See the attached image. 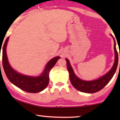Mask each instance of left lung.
Segmentation results:
<instances>
[{"mask_svg":"<svg viewBox=\"0 0 120 120\" xmlns=\"http://www.w3.org/2000/svg\"><path fill=\"white\" fill-rule=\"evenodd\" d=\"M114 49H115V60L112 69L104 76L101 77V78L96 79V80L91 81H85L77 77L76 75L74 73V71H73L71 64H70L69 61L68 59H66L67 69H68L69 73L70 81H71V85L73 86L78 91L86 93H96V92L103 89L104 87V86H105L112 79L116 71L117 68L118 56L117 51L116 47L115 42V44H114Z\"/></svg>","mask_w":120,"mask_h":120,"instance_id":"obj_1","label":"left lung"}]
</instances>
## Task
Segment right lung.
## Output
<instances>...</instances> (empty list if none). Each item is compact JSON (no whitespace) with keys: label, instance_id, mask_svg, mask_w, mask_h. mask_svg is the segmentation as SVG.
<instances>
[{"label":"right lung","instance_id":"1","mask_svg":"<svg viewBox=\"0 0 120 120\" xmlns=\"http://www.w3.org/2000/svg\"><path fill=\"white\" fill-rule=\"evenodd\" d=\"M9 37L5 40L2 48V63L4 71L8 79L15 86L21 90L31 93H37L46 89L49 83V73L60 57L51 59L47 64L46 68L41 75L37 77L27 76L19 74L14 71L8 61L6 53V47ZM0 52L2 46H0Z\"/></svg>","mask_w":120,"mask_h":120}]
</instances>
